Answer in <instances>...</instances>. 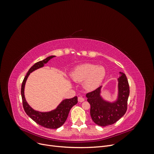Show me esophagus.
I'll use <instances>...</instances> for the list:
<instances>
[{
	"label": "esophagus",
	"instance_id": "esophagus-1",
	"mask_svg": "<svg viewBox=\"0 0 154 154\" xmlns=\"http://www.w3.org/2000/svg\"><path fill=\"white\" fill-rule=\"evenodd\" d=\"M78 100L79 102H83V101H84L85 99L83 98V97H78Z\"/></svg>",
	"mask_w": 154,
	"mask_h": 154
}]
</instances>
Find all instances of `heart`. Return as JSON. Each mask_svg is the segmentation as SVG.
<instances>
[{
    "mask_svg": "<svg viewBox=\"0 0 154 154\" xmlns=\"http://www.w3.org/2000/svg\"><path fill=\"white\" fill-rule=\"evenodd\" d=\"M70 76L74 82H83V86L87 91H93L98 87L104 80L106 70L103 66L85 63L76 66L71 71Z\"/></svg>",
    "mask_w": 154,
    "mask_h": 154,
    "instance_id": "heart-1",
    "label": "heart"
}]
</instances>
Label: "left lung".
I'll list each match as a JSON object with an SVG mask.
<instances>
[{
  "instance_id": "8db88e82",
  "label": "left lung",
  "mask_w": 154,
  "mask_h": 154,
  "mask_svg": "<svg viewBox=\"0 0 154 154\" xmlns=\"http://www.w3.org/2000/svg\"><path fill=\"white\" fill-rule=\"evenodd\" d=\"M118 78V94L112 101L105 100L101 94L102 86L87 93V101L91 105L90 114L93 122L101 127L111 125L122 118L127 109L129 85L125 74L119 72Z\"/></svg>"
}]
</instances>
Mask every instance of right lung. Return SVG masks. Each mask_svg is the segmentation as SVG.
<instances>
[{
	"label": "right lung",
	"mask_w": 154,
	"mask_h": 154,
	"mask_svg": "<svg viewBox=\"0 0 154 154\" xmlns=\"http://www.w3.org/2000/svg\"><path fill=\"white\" fill-rule=\"evenodd\" d=\"M54 57H55V56H50L43 60L42 61H40L35 63L27 72L24 80H23L21 88L23 107H24L27 115L29 116L36 123L44 127L51 129H57L62 126L66 122L70 110L78 103L77 96L71 99L63 100L61 103L54 110L48 112H40L34 110L27 102L24 95V88L26 81L29 74L35 71V70L43 67L45 63H47L51 59Z\"/></svg>",
	"instance_id": "right-lung-1"
}]
</instances>
